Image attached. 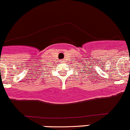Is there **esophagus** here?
<instances>
[{
  "label": "esophagus",
  "instance_id": "34e87169",
  "mask_svg": "<svg viewBox=\"0 0 130 130\" xmlns=\"http://www.w3.org/2000/svg\"><path fill=\"white\" fill-rule=\"evenodd\" d=\"M60 62H64V59H61V60H60Z\"/></svg>",
  "mask_w": 130,
  "mask_h": 130
}]
</instances>
